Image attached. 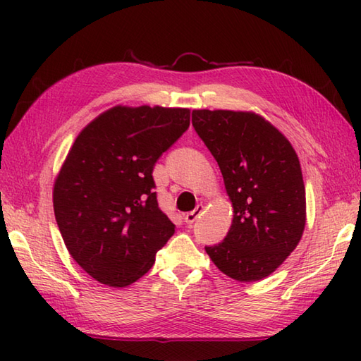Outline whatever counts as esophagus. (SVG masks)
Wrapping results in <instances>:
<instances>
[{
    "mask_svg": "<svg viewBox=\"0 0 361 361\" xmlns=\"http://www.w3.org/2000/svg\"><path fill=\"white\" fill-rule=\"evenodd\" d=\"M203 209H204V206L203 204H198L197 208L192 211V212H188L186 216H185V221L188 224V226H190L194 224V221L202 216V212H203Z\"/></svg>",
    "mask_w": 361,
    "mask_h": 361,
    "instance_id": "1",
    "label": "esophagus"
}]
</instances>
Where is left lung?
<instances>
[{
    "instance_id": "1",
    "label": "left lung",
    "mask_w": 361,
    "mask_h": 361,
    "mask_svg": "<svg viewBox=\"0 0 361 361\" xmlns=\"http://www.w3.org/2000/svg\"><path fill=\"white\" fill-rule=\"evenodd\" d=\"M192 126L217 161L234 212L224 242L204 250L229 278L264 279L304 233L305 188L296 152L252 111L194 110Z\"/></svg>"
}]
</instances>
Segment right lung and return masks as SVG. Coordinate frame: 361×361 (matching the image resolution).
I'll return each instance as SVG.
<instances>
[{
	"mask_svg": "<svg viewBox=\"0 0 361 361\" xmlns=\"http://www.w3.org/2000/svg\"><path fill=\"white\" fill-rule=\"evenodd\" d=\"M190 124L189 109L116 105L75 137L54 183V214L91 278L127 287L175 233L158 208L153 166Z\"/></svg>",
	"mask_w": 361,
	"mask_h": 361,
	"instance_id": "1",
	"label": "right lung"
}]
</instances>
